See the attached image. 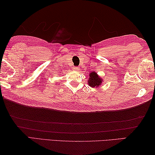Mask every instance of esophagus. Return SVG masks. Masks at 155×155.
I'll use <instances>...</instances> for the list:
<instances>
[{"mask_svg":"<svg viewBox=\"0 0 155 155\" xmlns=\"http://www.w3.org/2000/svg\"><path fill=\"white\" fill-rule=\"evenodd\" d=\"M73 69L74 71H78V70H80V68L78 67H74L73 68Z\"/></svg>","mask_w":155,"mask_h":155,"instance_id":"1","label":"esophagus"}]
</instances>
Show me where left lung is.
Wrapping results in <instances>:
<instances>
[{
	"mask_svg": "<svg viewBox=\"0 0 155 155\" xmlns=\"http://www.w3.org/2000/svg\"><path fill=\"white\" fill-rule=\"evenodd\" d=\"M102 81L103 80L97 74V73L92 71L89 73V78H88V84L90 87L93 88L99 87L101 84Z\"/></svg>",
	"mask_w": 155,
	"mask_h": 155,
	"instance_id": "8db88e82",
	"label": "left lung"
}]
</instances>
